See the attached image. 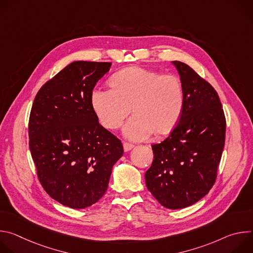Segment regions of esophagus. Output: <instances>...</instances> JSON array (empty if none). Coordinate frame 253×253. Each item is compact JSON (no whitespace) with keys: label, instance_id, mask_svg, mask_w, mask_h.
I'll use <instances>...</instances> for the list:
<instances>
[{"label":"esophagus","instance_id":"1","mask_svg":"<svg viewBox=\"0 0 253 253\" xmlns=\"http://www.w3.org/2000/svg\"><path fill=\"white\" fill-rule=\"evenodd\" d=\"M123 147H124V151H130L132 148H134V144L132 143H128V142H124L123 143Z\"/></svg>","mask_w":253,"mask_h":253}]
</instances>
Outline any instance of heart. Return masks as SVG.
<instances>
[{
    "mask_svg": "<svg viewBox=\"0 0 253 253\" xmlns=\"http://www.w3.org/2000/svg\"><path fill=\"white\" fill-rule=\"evenodd\" d=\"M110 86L92 91V108L101 124L110 130L119 128L132 109L135 115L124 127V135L131 140H144L154 131L167 134L181 116L184 89L176 75L130 67L113 75Z\"/></svg>",
    "mask_w": 253,
    "mask_h": 253,
    "instance_id": "b5f03b06",
    "label": "heart"
}]
</instances>
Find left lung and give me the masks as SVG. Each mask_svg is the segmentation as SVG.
Instances as JSON below:
<instances>
[{
	"label": "left lung",
	"instance_id": "8db88e82",
	"mask_svg": "<svg viewBox=\"0 0 253 253\" xmlns=\"http://www.w3.org/2000/svg\"><path fill=\"white\" fill-rule=\"evenodd\" d=\"M172 64L183 84V110L170 135L152 145L154 159L145 181L161 205L180 209L196 203L215 183L226 120L215 89L185 63Z\"/></svg>",
	"mask_w": 253,
	"mask_h": 253
}]
</instances>
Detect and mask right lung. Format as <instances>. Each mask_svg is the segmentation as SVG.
<instances>
[{
	"label": "right lung",
	"instance_id": "add662e5",
	"mask_svg": "<svg viewBox=\"0 0 253 253\" xmlns=\"http://www.w3.org/2000/svg\"><path fill=\"white\" fill-rule=\"evenodd\" d=\"M109 62L76 61L46 82L29 119V147L45 191L59 203L83 209L106 192L121 140L99 124L91 104Z\"/></svg>",
	"mask_w": 253,
	"mask_h": 253
}]
</instances>
